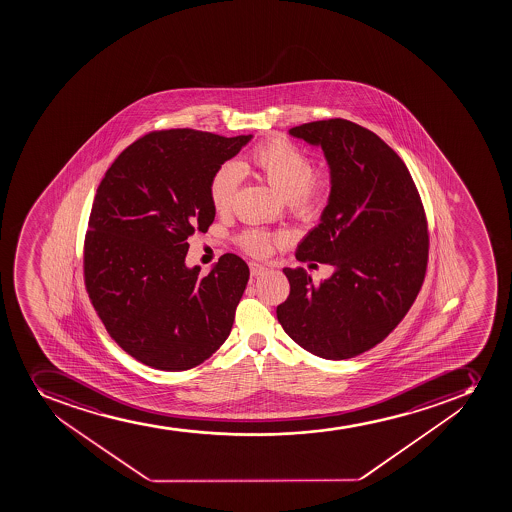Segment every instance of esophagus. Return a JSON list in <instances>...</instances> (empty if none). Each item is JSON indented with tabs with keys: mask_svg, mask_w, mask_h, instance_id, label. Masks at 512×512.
Here are the masks:
<instances>
[{
	"mask_svg": "<svg viewBox=\"0 0 512 512\" xmlns=\"http://www.w3.org/2000/svg\"><path fill=\"white\" fill-rule=\"evenodd\" d=\"M265 272H267L265 265L255 264V262L250 264V274H252V277H259V275H264Z\"/></svg>",
	"mask_w": 512,
	"mask_h": 512,
	"instance_id": "obj_1",
	"label": "esophagus"
}]
</instances>
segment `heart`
<instances>
[{"label":"heart","instance_id":"heart-1","mask_svg":"<svg viewBox=\"0 0 512 512\" xmlns=\"http://www.w3.org/2000/svg\"><path fill=\"white\" fill-rule=\"evenodd\" d=\"M243 168L257 175L284 198L290 215L310 223L324 212L332 192L329 170H314L309 153L287 138H270L248 153ZM240 173L232 163H223L210 178V200L217 212H228L237 198ZM242 247L252 255H265L272 238L259 230H248L240 237Z\"/></svg>","mask_w":512,"mask_h":512}]
</instances>
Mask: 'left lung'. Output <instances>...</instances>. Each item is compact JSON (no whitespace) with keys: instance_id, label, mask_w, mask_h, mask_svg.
<instances>
[{"instance_id":"8db88e82","label":"left lung","mask_w":512,"mask_h":512,"mask_svg":"<svg viewBox=\"0 0 512 512\" xmlns=\"http://www.w3.org/2000/svg\"><path fill=\"white\" fill-rule=\"evenodd\" d=\"M289 133L324 150L334 180L295 257L334 274L314 282L302 267L284 269L290 294L277 319L310 354L350 359L382 342L419 294L429 259L424 207L405 163L367 128L332 118Z\"/></svg>"}]
</instances>
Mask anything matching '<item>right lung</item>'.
Instances as JSON below:
<instances>
[{"label": "right lung", "instance_id": "right-lung-1", "mask_svg": "<svg viewBox=\"0 0 512 512\" xmlns=\"http://www.w3.org/2000/svg\"><path fill=\"white\" fill-rule=\"evenodd\" d=\"M250 140L190 128L148 133L98 185L83 253L88 297L110 337L148 367L192 369L230 335L248 265L225 253L200 277L185 257L188 238L215 218L210 178Z\"/></svg>", "mask_w": 512, "mask_h": 512}]
</instances>
